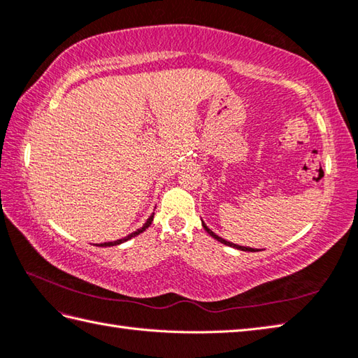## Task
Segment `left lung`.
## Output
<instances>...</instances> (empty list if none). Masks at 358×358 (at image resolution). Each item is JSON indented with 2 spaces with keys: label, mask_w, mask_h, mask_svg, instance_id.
I'll list each match as a JSON object with an SVG mask.
<instances>
[{
  "label": "left lung",
  "mask_w": 358,
  "mask_h": 358,
  "mask_svg": "<svg viewBox=\"0 0 358 358\" xmlns=\"http://www.w3.org/2000/svg\"><path fill=\"white\" fill-rule=\"evenodd\" d=\"M201 225H203V228L206 229V233H208L209 236L214 237L215 241H219V242H220V243H223V245H228V247H233V248L242 250V251H259V250H255V248H250V247H242V245H236V243H233V242H228V241H225V239H222V237H219V236H217L215 233H213V231L209 229V228H208V227H206L205 223H203V222H201Z\"/></svg>",
  "instance_id": "8db88e82"
}]
</instances>
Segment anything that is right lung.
Returning a JSON list of instances; mask_svg holds the SVG:
<instances>
[{
  "instance_id": "1",
  "label": "right lung",
  "mask_w": 358,
  "mask_h": 358,
  "mask_svg": "<svg viewBox=\"0 0 358 358\" xmlns=\"http://www.w3.org/2000/svg\"><path fill=\"white\" fill-rule=\"evenodd\" d=\"M152 220H153V214L149 217V219H147V222L144 223L143 228L136 229L135 233H131V234H129L127 237H124V239H119V241H115V242H105V243H99V247H113V245H119V243H122V242H127L129 239H131V237H135V236H138V234H141L143 231H145L147 228H149V227H150V223H152Z\"/></svg>"
}]
</instances>
